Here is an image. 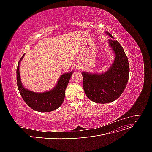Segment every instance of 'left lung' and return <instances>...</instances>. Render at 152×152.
Masks as SVG:
<instances>
[{"label": "left lung", "instance_id": "obj_1", "mask_svg": "<svg viewBox=\"0 0 152 152\" xmlns=\"http://www.w3.org/2000/svg\"><path fill=\"white\" fill-rule=\"evenodd\" d=\"M105 33L112 38L108 44L115 59L111 66L103 73L82 72L85 93L97 103H111L118 99L125 89L129 76V65L124 49L108 31Z\"/></svg>", "mask_w": 152, "mask_h": 152}]
</instances>
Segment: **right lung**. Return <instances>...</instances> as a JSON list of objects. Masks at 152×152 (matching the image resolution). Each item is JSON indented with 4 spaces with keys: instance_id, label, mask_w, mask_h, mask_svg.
<instances>
[{
    "instance_id": "obj_1",
    "label": "right lung",
    "mask_w": 152,
    "mask_h": 152,
    "mask_svg": "<svg viewBox=\"0 0 152 152\" xmlns=\"http://www.w3.org/2000/svg\"><path fill=\"white\" fill-rule=\"evenodd\" d=\"M24 55L18 62L16 70V80L18 90L25 102L34 110L40 112H52L58 108L65 99V89L73 72L65 73L59 78L54 88L43 93H37L26 89L23 86L20 73V64Z\"/></svg>"
}]
</instances>
